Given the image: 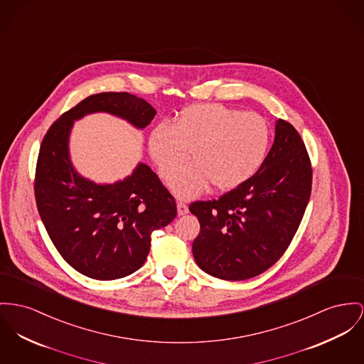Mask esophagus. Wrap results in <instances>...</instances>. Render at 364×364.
Here are the masks:
<instances>
[{
    "label": "esophagus",
    "mask_w": 364,
    "mask_h": 364,
    "mask_svg": "<svg viewBox=\"0 0 364 364\" xmlns=\"http://www.w3.org/2000/svg\"><path fill=\"white\" fill-rule=\"evenodd\" d=\"M176 208H178V215H186L189 213L188 205L185 203H182V201L176 203Z\"/></svg>",
    "instance_id": "obj_1"
}]
</instances>
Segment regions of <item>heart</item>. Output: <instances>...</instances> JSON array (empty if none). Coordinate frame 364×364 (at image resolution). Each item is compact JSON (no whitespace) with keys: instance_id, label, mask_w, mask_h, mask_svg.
<instances>
[{"instance_id":"b5f03b06","label":"heart","mask_w":364,"mask_h":364,"mask_svg":"<svg viewBox=\"0 0 364 364\" xmlns=\"http://www.w3.org/2000/svg\"><path fill=\"white\" fill-rule=\"evenodd\" d=\"M270 141L267 120L219 103L183 109L173 125L159 124L150 134L149 153L164 178L189 157L193 161L168 182L179 198H193L213 183L230 191L248 181L265 160Z\"/></svg>"}]
</instances>
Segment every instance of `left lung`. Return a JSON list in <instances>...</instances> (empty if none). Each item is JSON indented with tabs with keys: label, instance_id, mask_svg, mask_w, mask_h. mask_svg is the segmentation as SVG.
<instances>
[{
	"label": "left lung",
	"instance_id": "obj_1",
	"mask_svg": "<svg viewBox=\"0 0 364 364\" xmlns=\"http://www.w3.org/2000/svg\"><path fill=\"white\" fill-rule=\"evenodd\" d=\"M312 189L311 160L296 129L277 120L274 141L248 181L218 200L196 201V264L222 280L264 273L284 254L302 220Z\"/></svg>",
	"mask_w": 364,
	"mask_h": 364
}]
</instances>
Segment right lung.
<instances>
[{
    "mask_svg": "<svg viewBox=\"0 0 364 364\" xmlns=\"http://www.w3.org/2000/svg\"><path fill=\"white\" fill-rule=\"evenodd\" d=\"M109 113L144 129L156 116L145 99L128 92L85 97L50 125L40 147L34 194L41 220L63 259L97 280L122 279L145 264L151 232L176 217L175 198L145 163L114 183H97L72 164L74 122Z\"/></svg>",
    "mask_w": 364,
    "mask_h": 364,
    "instance_id": "obj_1",
    "label": "right lung"
}]
</instances>
